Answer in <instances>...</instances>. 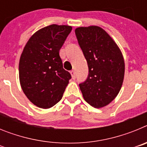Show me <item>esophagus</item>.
<instances>
[{"instance_id":"obj_1","label":"esophagus","mask_w":147,"mask_h":147,"mask_svg":"<svg viewBox=\"0 0 147 147\" xmlns=\"http://www.w3.org/2000/svg\"><path fill=\"white\" fill-rule=\"evenodd\" d=\"M71 76H72L73 80H75V79H76V73H75V71H74V70H72V71H71Z\"/></svg>"}]
</instances>
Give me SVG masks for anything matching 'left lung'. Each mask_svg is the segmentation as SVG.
I'll list each match as a JSON object with an SVG mask.
<instances>
[{"instance_id":"1","label":"left lung","mask_w":147,"mask_h":147,"mask_svg":"<svg viewBox=\"0 0 147 147\" xmlns=\"http://www.w3.org/2000/svg\"><path fill=\"white\" fill-rule=\"evenodd\" d=\"M75 34L88 66V77L79 85L80 90L89 105L103 107L116 97L121 88L123 56L113 40L100 27H80Z\"/></svg>"}]
</instances>
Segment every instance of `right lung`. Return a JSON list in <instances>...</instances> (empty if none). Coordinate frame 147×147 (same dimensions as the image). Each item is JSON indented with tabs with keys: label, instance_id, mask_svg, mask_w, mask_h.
<instances>
[{
	"label": "right lung",
	"instance_id": "obj_1",
	"mask_svg": "<svg viewBox=\"0 0 147 147\" xmlns=\"http://www.w3.org/2000/svg\"><path fill=\"white\" fill-rule=\"evenodd\" d=\"M72 27L56 24L35 32L25 45L19 62V78L27 98L40 108L61 100L71 79L63 68L59 50Z\"/></svg>",
	"mask_w": 147,
	"mask_h": 147
}]
</instances>
